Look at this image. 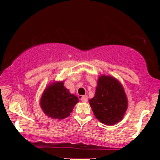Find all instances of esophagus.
I'll return each instance as SVG.
<instances>
[{"label":"esophagus","instance_id":"1","mask_svg":"<svg viewBox=\"0 0 160 160\" xmlns=\"http://www.w3.org/2000/svg\"><path fill=\"white\" fill-rule=\"evenodd\" d=\"M80 100L82 102H88V96L87 95H83L80 97Z\"/></svg>","mask_w":160,"mask_h":160}]
</instances>
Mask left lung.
<instances>
[{
    "mask_svg": "<svg viewBox=\"0 0 160 160\" xmlns=\"http://www.w3.org/2000/svg\"><path fill=\"white\" fill-rule=\"evenodd\" d=\"M95 94L89 100L95 117L108 126L122 120L128 109V98L123 85L114 77L101 75Z\"/></svg>",
    "mask_w": 160,
    "mask_h": 160,
    "instance_id": "obj_1",
    "label": "left lung"
}]
</instances>
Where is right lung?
<instances>
[{"label": "right lung", "mask_w": 160, "mask_h": 160, "mask_svg": "<svg viewBox=\"0 0 160 160\" xmlns=\"http://www.w3.org/2000/svg\"><path fill=\"white\" fill-rule=\"evenodd\" d=\"M78 97L71 94L64 86V81H54L46 87L40 99V107L46 115L53 119L61 120L70 116Z\"/></svg>", "instance_id": "1"}]
</instances>
